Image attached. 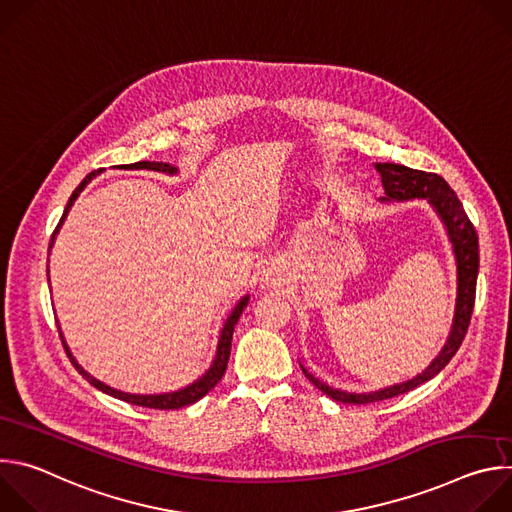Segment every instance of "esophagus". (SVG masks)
<instances>
[{"mask_svg": "<svg viewBox=\"0 0 512 512\" xmlns=\"http://www.w3.org/2000/svg\"><path fill=\"white\" fill-rule=\"evenodd\" d=\"M277 279H279V277H277V271H267V273H265V283H267V285H275Z\"/></svg>", "mask_w": 512, "mask_h": 512, "instance_id": "1", "label": "esophagus"}]
</instances>
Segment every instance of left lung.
I'll return each instance as SVG.
<instances>
[{
	"mask_svg": "<svg viewBox=\"0 0 512 512\" xmlns=\"http://www.w3.org/2000/svg\"><path fill=\"white\" fill-rule=\"evenodd\" d=\"M377 172L381 174L383 188H385V198L383 200H413V198H427L429 204L437 210V214L442 216V221L448 229L450 241L454 245L456 253V263H458V298H456V314H454V324L452 332L448 336L446 346L442 348L440 356H437L429 367L417 375L415 379L393 385L375 393H346L328 387L320 379H316L312 373H308L304 367V375L310 379L314 387H318L324 395H328L334 401L340 403H352V405H364V403H375L383 399H391L403 393L413 391L415 387L423 385L425 381L433 379L437 373H440L446 364L454 358L458 352L474 310V300H476V277H478V235L468 218L460 198L456 192L448 186V182L431 172H421V170H411L401 164H377Z\"/></svg>",
	"mask_w": 512,
	"mask_h": 512,
	"instance_id": "left-lung-1",
	"label": "left lung"
}]
</instances>
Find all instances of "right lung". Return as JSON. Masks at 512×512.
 Masks as SVG:
<instances>
[{"mask_svg": "<svg viewBox=\"0 0 512 512\" xmlns=\"http://www.w3.org/2000/svg\"><path fill=\"white\" fill-rule=\"evenodd\" d=\"M125 170H156V172H168V174H176V168L174 166H170V164H162V162H135V164H127V166H123ZM99 172H103V170H97V172H91L79 186H77V190L72 192V196L68 198V202H66V208H64V214H62V218H60V223H58V227L54 229V233H52V239H50V247H48V251L52 249V245H54V237H56V233H58V229H60V225L64 223V218H66V214H68V210H70V206L75 204V200L79 198V194L83 192V188L99 174ZM247 302H249V296H245L237 306H235V310L231 312V316L227 318V324H225V328H223V332H221V340H218V348H216V358H214V362H212V367L208 369V373L200 379V381H196L194 385H190V387H186V389H182V391H176V393H166V395H129V393H121V391H115V389H111V387H107V385H103L101 381H97V379H93L87 371H83V367L81 364H77V360L72 358V354H70V350H68V346H66V342H64V338H62V334H60V340H62V346H64V350H66V354H68V358H70V362L75 364L77 367V371L93 385V387H97L99 391H103V393H107V395H111V397H117V399H121V401H127V403H131V405H139V407H150V409H164V411H170V409H180V407H186V405H192V403H196L198 399H202L210 389H214V385L223 379V375H225V371H227V364H229V356H231V340H233V332H235V326H237V322H239V318H241V314H243V310H245V306H247Z\"/></svg>", "mask_w": 512, "mask_h": 512, "instance_id": "obj_1", "label": "right lung"}]
</instances>
